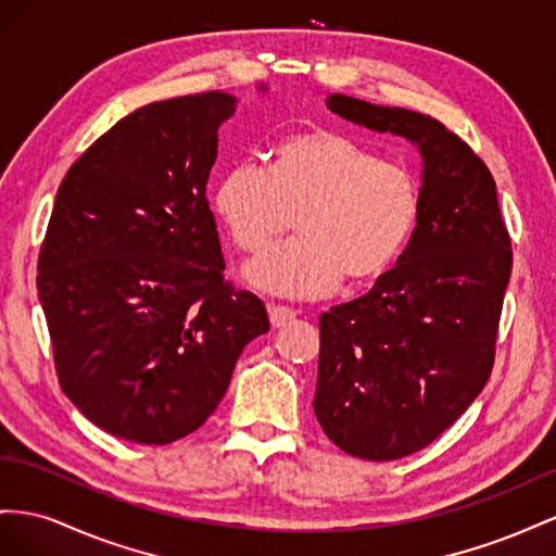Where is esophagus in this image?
I'll return each mask as SVG.
<instances>
[{
    "label": "esophagus",
    "instance_id": "1",
    "mask_svg": "<svg viewBox=\"0 0 556 556\" xmlns=\"http://www.w3.org/2000/svg\"><path fill=\"white\" fill-rule=\"evenodd\" d=\"M267 312H269V324H273L275 328L287 326L289 321H293L295 316H298V312H295V309H291V307H283V305H269V307H267Z\"/></svg>",
    "mask_w": 556,
    "mask_h": 556
}]
</instances>
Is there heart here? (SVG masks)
Returning <instances> with one entry per match:
<instances>
[{
	"label": "heart",
	"mask_w": 556,
	"mask_h": 556,
	"mask_svg": "<svg viewBox=\"0 0 556 556\" xmlns=\"http://www.w3.org/2000/svg\"><path fill=\"white\" fill-rule=\"evenodd\" d=\"M216 214L232 242L258 253L298 226V237L247 267V279L287 298H321L349 275L379 277L401 256L421 214L415 174L379 161L336 132H303L281 141L273 172L237 163L220 177Z\"/></svg>",
	"instance_id": "1"
}]
</instances>
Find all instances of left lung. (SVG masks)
Segmentation results:
<instances>
[{"label":"left lung","instance_id":"obj_1","mask_svg":"<svg viewBox=\"0 0 556 556\" xmlns=\"http://www.w3.org/2000/svg\"><path fill=\"white\" fill-rule=\"evenodd\" d=\"M326 106L421 155V214L399 263L319 319L316 419L342 452L393 462L431 445L484 389L510 235L491 172L440 121L346 94H328Z\"/></svg>","mask_w":556,"mask_h":556}]
</instances>
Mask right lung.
Returning a JSON list of instances; mask_svg holds the SVG:
<instances>
[{"instance_id":"1","label":"right lung","mask_w":556,"mask_h":556,"mask_svg":"<svg viewBox=\"0 0 556 556\" xmlns=\"http://www.w3.org/2000/svg\"><path fill=\"white\" fill-rule=\"evenodd\" d=\"M235 109L212 90L121 118L65 174L41 244L60 387L94 426L139 445L198 431L242 349L269 330L261 300L224 281L207 202Z\"/></svg>"}]
</instances>
